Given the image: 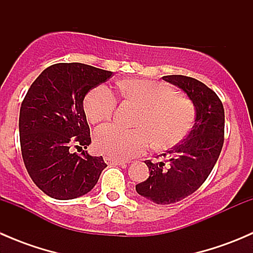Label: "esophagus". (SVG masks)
<instances>
[{
	"instance_id": "34e87169",
	"label": "esophagus",
	"mask_w": 253,
	"mask_h": 253,
	"mask_svg": "<svg viewBox=\"0 0 253 253\" xmlns=\"http://www.w3.org/2000/svg\"><path fill=\"white\" fill-rule=\"evenodd\" d=\"M105 163L106 164H112V165H125L126 164V160L122 159H117V158H112V157H105Z\"/></svg>"
}]
</instances>
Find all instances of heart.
I'll return each instance as SVG.
<instances>
[{"instance_id":"obj_1","label":"heart","mask_w":253,"mask_h":253,"mask_svg":"<svg viewBox=\"0 0 253 253\" xmlns=\"http://www.w3.org/2000/svg\"><path fill=\"white\" fill-rule=\"evenodd\" d=\"M125 100L141 106L134 125L126 128L108 124L96 128L95 147L117 159H129L147 152L152 142L158 149H169L182 141L195 120V106L172 88L148 79H124L117 83ZM117 105L115 94L106 85L91 89L83 101V110L90 124L106 121Z\"/></svg>"}]
</instances>
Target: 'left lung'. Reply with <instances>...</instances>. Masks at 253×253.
<instances>
[{
  "mask_svg": "<svg viewBox=\"0 0 253 253\" xmlns=\"http://www.w3.org/2000/svg\"><path fill=\"white\" fill-rule=\"evenodd\" d=\"M163 79L193 101L195 122L187 136L163 154L167 162L145 160L149 177L136 185V191L157 205H172L196 192L213 170L223 148L225 116L219 96L202 82L181 75Z\"/></svg>",
  "mask_w": 253,
  "mask_h": 253,
  "instance_id": "8db88e82",
  "label": "left lung"
}]
</instances>
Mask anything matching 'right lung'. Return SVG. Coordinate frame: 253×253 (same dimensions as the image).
I'll use <instances>...</instances> for the list:
<instances>
[{
    "label": "right lung",
    "mask_w": 253,
    "mask_h": 253,
    "mask_svg": "<svg viewBox=\"0 0 253 253\" xmlns=\"http://www.w3.org/2000/svg\"><path fill=\"white\" fill-rule=\"evenodd\" d=\"M84 63H56L30 85L19 112L25 169L35 185L56 200H73L96 185L108 165L86 153L90 129L83 110L89 90L112 77ZM76 147L79 155L73 152Z\"/></svg>",
    "instance_id": "1"
}]
</instances>
